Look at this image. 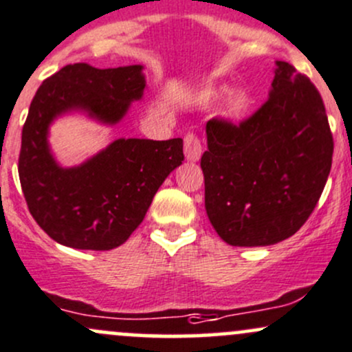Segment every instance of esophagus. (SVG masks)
I'll list each match as a JSON object with an SVG mask.
<instances>
[{"label": "esophagus", "instance_id": "34e87169", "mask_svg": "<svg viewBox=\"0 0 352 352\" xmlns=\"http://www.w3.org/2000/svg\"><path fill=\"white\" fill-rule=\"evenodd\" d=\"M202 151H204V145H202V140L199 138L195 133H187L184 136V153L186 158L190 162H197L201 158Z\"/></svg>", "mask_w": 352, "mask_h": 352}]
</instances>
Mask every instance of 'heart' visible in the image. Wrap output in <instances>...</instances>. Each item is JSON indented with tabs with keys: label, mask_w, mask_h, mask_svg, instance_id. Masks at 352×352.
Here are the masks:
<instances>
[{
	"label": "heart",
	"mask_w": 352,
	"mask_h": 352,
	"mask_svg": "<svg viewBox=\"0 0 352 352\" xmlns=\"http://www.w3.org/2000/svg\"><path fill=\"white\" fill-rule=\"evenodd\" d=\"M251 104H253L251 96L248 94L246 91H238L229 98L226 113H228V116L232 118V120H243L248 114V111H250Z\"/></svg>",
	"instance_id": "1"
}]
</instances>
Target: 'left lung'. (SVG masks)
I'll use <instances>...</instances> for the list:
<instances>
[{"label":"left lung","mask_w":352,"mask_h":352,"mask_svg":"<svg viewBox=\"0 0 352 352\" xmlns=\"http://www.w3.org/2000/svg\"><path fill=\"white\" fill-rule=\"evenodd\" d=\"M201 158L206 210L231 246H268L294 236L316 209L332 165L320 92L276 62L270 98L239 124L207 121Z\"/></svg>","instance_id":"obj_1"}]
</instances>
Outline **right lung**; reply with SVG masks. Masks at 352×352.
<instances>
[{"label": "right lung", "mask_w": 352, "mask_h": 352, "mask_svg": "<svg viewBox=\"0 0 352 352\" xmlns=\"http://www.w3.org/2000/svg\"><path fill=\"white\" fill-rule=\"evenodd\" d=\"M142 65L96 69L69 64L42 82L21 131L18 175L30 214L54 241L108 251L142 224L158 187L182 164V138H121L74 168L55 164L47 131L55 116L84 109L114 124L143 96Z\"/></svg>", "instance_id": "1"}]
</instances>
